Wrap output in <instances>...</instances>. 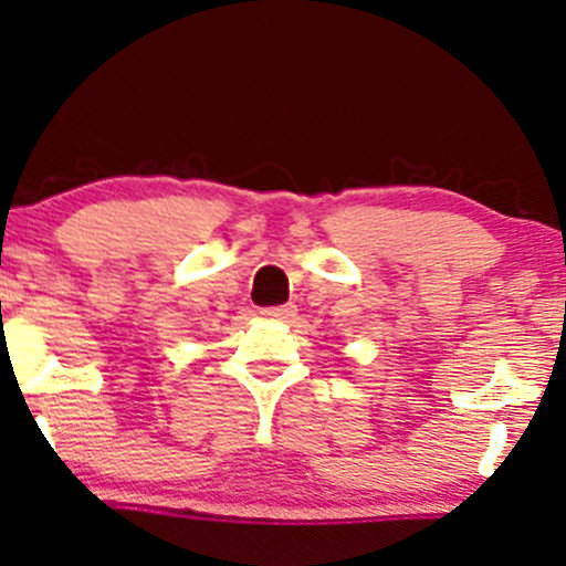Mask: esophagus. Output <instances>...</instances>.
Instances as JSON below:
<instances>
[{"instance_id":"34e87169","label":"esophagus","mask_w":566,"mask_h":566,"mask_svg":"<svg viewBox=\"0 0 566 566\" xmlns=\"http://www.w3.org/2000/svg\"><path fill=\"white\" fill-rule=\"evenodd\" d=\"M295 305L292 303H284V305H271V308H263V316H269V319H292L295 316Z\"/></svg>"}]
</instances>
